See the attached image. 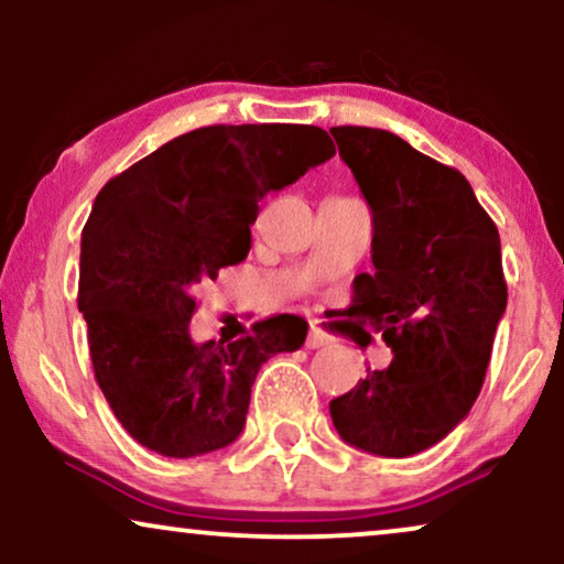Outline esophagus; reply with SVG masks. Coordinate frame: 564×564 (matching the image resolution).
<instances>
[{"mask_svg":"<svg viewBox=\"0 0 564 564\" xmlns=\"http://www.w3.org/2000/svg\"><path fill=\"white\" fill-rule=\"evenodd\" d=\"M326 345H328V336L323 334L321 328H310V332H307V347L310 349H321Z\"/></svg>","mask_w":564,"mask_h":564,"instance_id":"34e87169","label":"esophagus"}]
</instances>
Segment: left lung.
<instances>
[{
    "label": "left lung",
    "mask_w": 564,
    "mask_h": 564,
    "mask_svg": "<svg viewBox=\"0 0 564 564\" xmlns=\"http://www.w3.org/2000/svg\"><path fill=\"white\" fill-rule=\"evenodd\" d=\"M332 134L373 217V270L355 278L349 315L394 358L328 411L347 445L405 458L456 430L480 394L507 310L501 238L462 172L387 129Z\"/></svg>",
    "instance_id": "1"
}]
</instances>
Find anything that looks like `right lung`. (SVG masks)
I'll return each instance as SVG.
<instances>
[{"label": "right lung", "mask_w": 564, "mask_h": 564, "mask_svg": "<svg viewBox=\"0 0 564 564\" xmlns=\"http://www.w3.org/2000/svg\"><path fill=\"white\" fill-rule=\"evenodd\" d=\"M310 124L200 127L97 193L82 232L79 310L95 379L121 426L170 458L243 432L262 364L304 345L307 323L275 315L243 339H191L198 283L246 260L260 200L334 156Z\"/></svg>", "instance_id": "obj_1"}]
</instances>
